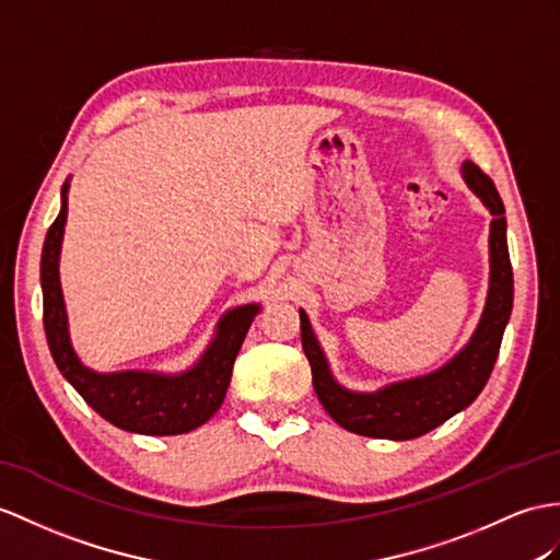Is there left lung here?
<instances>
[{
	"label": "left lung",
	"instance_id": "left-lung-1",
	"mask_svg": "<svg viewBox=\"0 0 560 560\" xmlns=\"http://www.w3.org/2000/svg\"><path fill=\"white\" fill-rule=\"evenodd\" d=\"M460 173L466 185L492 213V225H489L487 304L470 342L452 361L430 375L404 380L377 392H349L332 377L306 313L299 311L302 347L311 363L313 389L327 416L349 432L377 440L420 438L470 406L492 375L501 337L513 308V268L506 242V215H503L506 211H503V201L492 177L485 175L480 166L466 161Z\"/></svg>",
	"mask_w": 560,
	"mask_h": 560
}]
</instances>
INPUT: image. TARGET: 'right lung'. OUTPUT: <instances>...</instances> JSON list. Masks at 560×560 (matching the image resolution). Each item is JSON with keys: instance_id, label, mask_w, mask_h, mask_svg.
Masks as SVG:
<instances>
[{"instance_id": "add662e5", "label": "right lung", "mask_w": 560, "mask_h": 560, "mask_svg": "<svg viewBox=\"0 0 560 560\" xmlns=\"http://www.w3.org/2000/svg\"><path fill=\"white\" fill-rule=\"evenodd\" d=\"M68 180L61 187V211L45 237L39 282H43L45 335L61 375L94 411L112 425L140 434H183L203 425L218 408L233 375L240 347L258 313V304L228 311L201 359L180 375L149 371L94 373L75 357L68 337L66 304L59 282V254L68 213Z\"/></svg>"}]
</instances>
